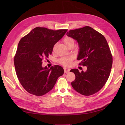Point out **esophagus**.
<instances>
[{
	"mask_svg": "<svg viewBox=\"0 0 125 125\" xmlns=\"http://www.w3.org/2000/svg\"><path fill=\"white\" fill-rule=\"evenodd\" d=\"M64 70L65 73H67L69 72L70 69L69 68H64Z\"/></svg>",
	"mask_w": 125,
	"mask_h": 125,
	"instance_id": "34e87169",
	"label": "esophagus"
}]
</instances>
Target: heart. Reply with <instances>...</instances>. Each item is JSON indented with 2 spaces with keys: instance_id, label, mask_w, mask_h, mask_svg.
<instances>
[{
  "instance_id": "obj_1",
  "label": "heart",
  "mask_w": 125,
  "mask_h": 125,
  "mask_svg": "<svg viewBox=\"0 0 125 125\" xmlns=\"http://www.w3.org/2000/svg\"><path fill=\"white\" fill-rule=\"evenodd\" d=\"M63 43H64L66 46L68 47L69 45L71 44H74V40L69 36H65V38L63 40ZM73 60V56H64L61 57L58 60V62L61 64H62L64 66H68L72 62Z\"/></svg>"
}]
</instances>
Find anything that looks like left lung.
<instances>
[{"instance_id":"left-lung-1","label":"left lung","mask_w":125,"mask_h":125,"mask_svg":"<svg viewBox=\"0 0 125 125\" xmlns=\"http://www.w3.org/2000/svg\"><path fill=\"white\" fill-rule=\"evenodd\" d=\"M67 35L78 42L77 60L81 61L79 65L87 67L85 72L79 73L77 69L70 70L76 76L71 85L82 95L94 94L105 85L112 68V55L106 40L89 26L70 30Z\"/></svg>"}]
</instances>
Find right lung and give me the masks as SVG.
<instances>
[{
    "mask_svg": "<svg viewBox=\"0 0 125 125\" xmlns=\"http://www.w3.org/2000/svg\"><path fill=\"white\" fill-rule=\"evenodd\" d=\"M67 31L37 27L21 39L14 57V67L19 81L28 93L37 96L46 94L64 73L60 65L48 69L42 64Z\"/></svg>",
    "mask_w": 125,
    "mask_h": 125,
    "instance_id": "1",
    "label": "right lung"
}]
</instances>
